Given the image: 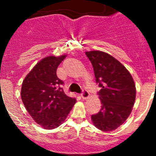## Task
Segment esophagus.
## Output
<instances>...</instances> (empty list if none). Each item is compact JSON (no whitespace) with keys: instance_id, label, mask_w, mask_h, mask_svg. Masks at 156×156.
<instances>
[{"instance_id":"34e87169","label":"esophagus","mask_w":156,"mask_h":156,"mask_svg":"<svg viewBox=\"0 0 156 156\" xmlns=\"http://www.w3.org/2000/svg\"><path fill=\"white\" fill-rule=\"evenodd\" d=\"M89 96H90V94H89V92H88L87 90H83L82 94H81V98H82L83 99H87Z\"/></svg>"}]
</instances>
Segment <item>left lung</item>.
Instances as JSON below:
<instances>
[{"label":"left lung","instance_id":"left-lung-1","mask_svg":"<svg viewBox=\"0 0 156 156\" xmlns=\"http://www.w3.org/2000/svg\"><path fill=\"white\" fill-rule=\"evenodd\" d=\"M93 66L101 108L91 115L93 123L102 131L117 129L129 117L134 105L136 87L132 76L117 59L100 51H87Z\"/></svg>","mask_w":156,"mask_h":156}]
</instances>
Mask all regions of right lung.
Masks as SVG:
<instances>
[{
  "mask_svg": "<svg viewBox=\"0 0 156 156\" xmlns=\"http://www.w3.org/2000/svg\"><path fill=\"white\" fill-rule=\"evenodd\" d=\"M66 57L48 56L37 63L23 82L21 98L30 115L43 128L51 129L66 119L76 103L75 98L65 94L64 82L56 74Z\"/></svg>",
  "mask_w": 156,
  "mask_h": 156,
  "instance_id": "1",
  "label": "right lung"
}]
</instances>
